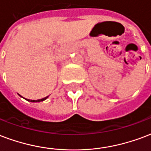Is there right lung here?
I'll return each instance as SVG.
<instances>
[{"mask_svg":"<svg viewBox=\"0 0 151 151\" xmlns=\"http://www.w3.org/2000/svg\"><path fill=\"white\" fill-rule=\"evenodd\" d=\"M47 98H48V97H45V98H41V99H38V100H29V99H28V101H32V102H39V101H44V100H45V99H46ZM26 100H27V99H26Z\"/></svg>","mask_w":151,"mask_h":151,"instance_id":"add662e5","label":"right lung"}]
</instances>
